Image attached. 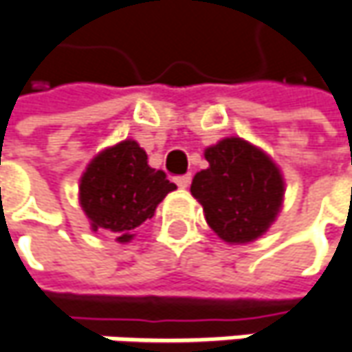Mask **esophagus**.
Instances as JSON below:
<instances>
[{"mask_svg":"<svg viewBox=\"0 0 352 352\" xmlns=\"http://www.w3.org/2000/svg\"><path fill=\"white\" fill-rule=\"evenodd\" d=\"M175 183L181 187V189H187L189 185H191V175L187 173V175H179L175 177Z\"/></svg>","mask_w":352,"mask_h":352,"instance_id":"obj_1","label":"esophagus"}]
</instances>
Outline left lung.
Here are the masks:
<instances>
[{
  "instance_id": "8db88e82",
  "label": "left lung",
  "mask_w": 352,
  "mask_h": 352,
  "mask_svg": "<svg viewBox=\"0 0 352 352\" xmlns=\"http://www.w3.org/2000/svg\"><path fill=\"white\" fill-rule=\"evenodd\" d=\"M191 193L203 205L209 227L227 243H249L275 221L283 201L277 165L251 143L229 137L205 151Z\"/></svg>"
}]
</instances>
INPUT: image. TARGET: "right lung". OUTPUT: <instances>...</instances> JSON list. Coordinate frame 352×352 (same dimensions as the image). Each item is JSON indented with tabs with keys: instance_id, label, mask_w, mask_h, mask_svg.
I'll return each mask as SVG.
<instances>
[{
	"instance_id": "obj_1",
	"label": "right lung",
	"mask_w": 352,
	"mask_h": 352,
	"mask_svg": "<svg viewBox=\"0 0 352 352\" xmlns=\"http://www.w3.org/2000/svg\"><path fill=\"white\" fill-rule=\"evenodd\" d=\"M173 189L175 183L151 169L147 153L129 139L89 163L81 177L79 201L94 231H111L117 241L127 243L135 227L153 217L157 205Z\"/></svg>"
}]
</instances>
